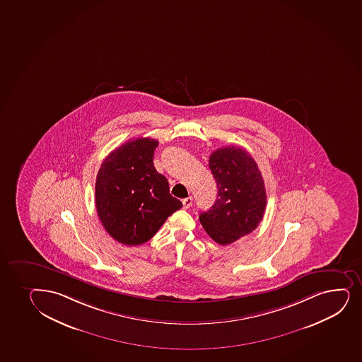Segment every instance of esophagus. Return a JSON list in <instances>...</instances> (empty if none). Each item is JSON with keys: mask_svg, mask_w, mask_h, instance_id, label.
<instances>
[{"mask_svg": "<svg viewBox=\"0 0 362 362\" xmlns=\"http://www.w3.org/2000/svg\"><path fill=\"white\" fill-rule=\"evenodd\" d=\"M182 202H183L184 209H187V208L190 207L191 204H192V199H191V197H187V199H184Z\"/></svg>", "mask_w": 362, "mask_h": 362, "instance_id": "34e87169", "label": "esophagus"}]
</instances>
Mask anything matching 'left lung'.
<instances>
[{
	"instance_id": "obj_1",
	"label": "left lung",
	"mask_w": 362,
	"mask_h": 362,
	"mask_svg": "<svg viewBox=\"0 0 362 362\" xmlns=\"http://www.w3.org/2000/svg\"><path fill=\"white\" fill-rule=\"evenodd\" d=\"M209 168L218 194L211 209L199 214V221L211 240L226 245L259 226L266 208L264 179L255 160L240 146L213 151Z\"/></svg>"
}]
</instances>
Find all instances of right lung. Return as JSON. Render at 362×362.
I'll return each mask as SVG.
<instances>
[{"label":"right lung","instance_id":"add662e5","mask_svg":"<svg viewBox=\"0 0 362 362\" xmlns=\"http://www.w3.org/2000/svg\"><path fill=\"white\" fill-rule=\"evenodd\" d=\"M158 142L137 139L124 143L102 163L95 196L103 228L125 245L146 243L183 204L170 194L166 177L155 170Z\"/></svg>","mask_w":362,"mask_h":362}]
</instances>
